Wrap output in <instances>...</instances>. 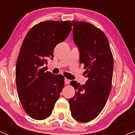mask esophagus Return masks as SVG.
<instances>
[{
  "label": "esophagus",
  "mask_w": 135,
  "mask_h": 135,
  "mask_svg": "<svg viewBox=\"0 0 135 135\" xmlns=\"http://www.w3.org/2000/svg\"><path fill=\"white\" fill-rule=\"evenodd\" d=\"M65 84H66V85H68V84H70V80H69V79L65 78Z\"/></svg>",
  "instance_id": "obj_1"
}]
</instances>
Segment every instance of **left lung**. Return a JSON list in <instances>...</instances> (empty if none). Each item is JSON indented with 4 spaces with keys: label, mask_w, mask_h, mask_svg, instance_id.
<instances>
[{
    "label": "left lung",
    "mask_w": 135,
    "mask_h": 135,
    "mask_svg": "<svg viewBox=\"0 0 135 135\" xmlns=\"http://www.w3.org/2000/svg\"><path fill=\"white\" fill-rule=\"evenodd\" d=\"M73 40L80 51V61L84 64V85L72 81L76 91L69 99L71 115L81 123L93 120L103 109L112 88L114 59L105 34L92 24L73 21Z\"/></svg>",
    "instance_id": "obj_1"
}]
</instances>
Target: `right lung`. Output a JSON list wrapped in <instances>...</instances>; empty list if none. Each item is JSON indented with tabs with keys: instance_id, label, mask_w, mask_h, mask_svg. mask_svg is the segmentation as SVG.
Here are the masks:
<instances>
[{
	"instance_id": "add662e5",
	"label": "right lung",
	"mask_w": 135,
	"mask_h": 135,
	"mask_svg": "<svg viewBox=\"0 0 135 135\" xmlns=\"http://www.w3.org/2000/svg\"><path fill=\"white\" fill-rule=\"evenodd\" d=\"M70 21H46L29 30L23 42L16 70L17 93L21 105L36 120L51 115L65 84L61 74L54 75L44 67L54 57V48L71 31Z\"/></svg>"
}]
</instances>
